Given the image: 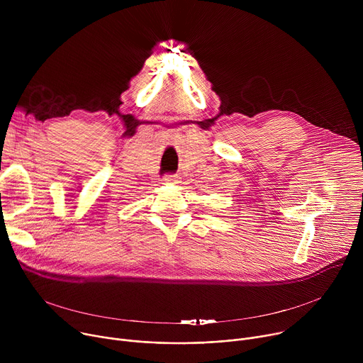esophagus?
<instances>
[{
	"instance_id": "34e87169",
	"label": "esophagus",
	"mask_w": 363,
	"mask_h": 363,
	"mask_svg": "<svg viewBox=\"0 0 363 363\" xmlns=\"http://www.w3.org/2000/svg\"><path fill=\"white\" fill-rule=\"evenodd\" d=\"M162 181H164V184H169V185H175V184L179 182L177 175H165Z\"/></svg>"
}]
</instances>
